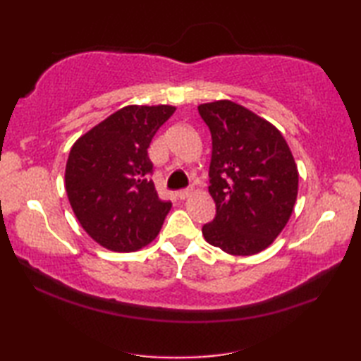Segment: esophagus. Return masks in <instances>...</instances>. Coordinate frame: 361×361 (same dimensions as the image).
Returning a JSON list of instances; mask_svg holds the SVG:
<instances>
[{
    "instance_id": "1",
    "label": "esophagus",
    "mask_w": 361,
    "mask_h": 361,
    "mask_svg": "<svg viewBox=\"0 0 361 361\" xmlns=\"http://www.w3.org/2000/svg\"><path fill=\"white\" fill-rule=\"evenodd\" d=\"M190 194H192V189H181L176 192V197H178L180 200H185V198H188Z\"/></svg>"
}]
</instances>
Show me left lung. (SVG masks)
<instances>
[{"label":"left lung","mask_w":361,"mask_h":361,"mask_svg":"<svg viewBox=\"0 0 361 361\" xmlns=\"http://www.w3.org/2000/svg\"><path fill=\"white\" fill-rule=\"evenodd\" d=\"M198 113L212 137L209 194L216 202V217L202 233L228 255H257L293 212L299 178L293 155L278 128L239 104H202Z\"/></svg>","instance_id":"8db88e82"}]
</instances>
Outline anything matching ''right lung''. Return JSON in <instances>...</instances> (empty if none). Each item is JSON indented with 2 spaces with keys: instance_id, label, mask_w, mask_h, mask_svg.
Returning <instances> with one entry per match:
<instances>
[{
  "instance_id": "obj_1",
  "label": "right lung",
  "mask_w": 361,
  "mask_h": 361,
  "mask_svg": "<svg viewBox=\"0 0 361 361\" xmlns=\"http://www.w3.org/2000/svg\"><path fill=\"white\" fill-rule=\"evenodd\" d=\"M172 105H127L82 135L66 161L65 188L87 234L132 252L158 235L172 203L158 197L147 149Z\"/></svg>"
}]
</instances>
